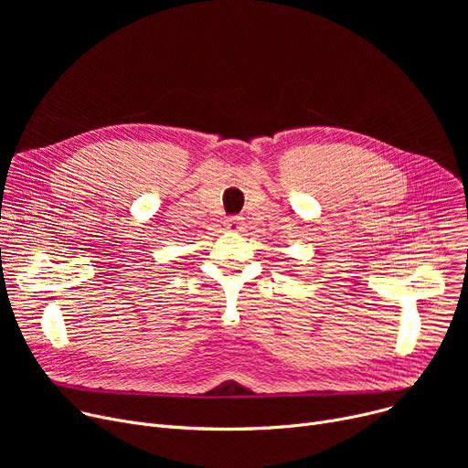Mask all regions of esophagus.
I'll list each match as a JSON object with an SVG mask.
<instances>
[{"label":"esophagus","instance_id":"esophagus-1","mask_svg":"<svg viewBox=\"0 0 468 468\" xmlns=\"http://www.w3.org/2000/svg\"><path fill=\"white\" fill-rule=\"evenodd\" d=\"M226 228L229 231H240L242 229V218L240 216H229L226 218Z\"/></svg>","mask_w":468,"mask_h":468}]
</instances>
